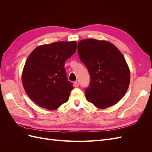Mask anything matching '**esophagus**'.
Returning a JSON list of instances; mask_svg holds the SVG:
<instances>
[{
  "label": "esophagus",
  "instance_id": "esophagus-1",
  "mask_svg": "<svg viewBox=\"0 0 152 152\" xmlns=\"http://www.w3.org/2000/svg\"><path fill=\"white\" fill-rule=\"evenodd\" d=\"M79 82H78L77 81H75L74 82V84H73V86H74L75 87H77L78 86H79Z\"/></svg>",
  "mask_w": 152,
  "mask_h": 152
}]
</instances>
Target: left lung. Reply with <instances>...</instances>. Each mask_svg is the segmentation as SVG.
Listing matches in <instances>:
<instances>
[{
    "instance_id": "1",
    "label": "left lung",
    "mask_w": 152,
    "mask_h": 152,
    "mask_svg": "<svg viewBox=\"0 0 152 152\" xmlns=\"http://www.w3.org/2000/svg\"><path fill=\"white\" fill-rule=\"evenodd\" d=\"M78 54L89 71L91 82L85 89L87 102L104 109L118 102L130 83V70L118 48L108 41L80 40Z\"/></svg>"
}]
</instances>
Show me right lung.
<instances>
[{
	"label": "right lung",
	"mask_w": 152,
	"mask_h": 152,
	"mask_svg": "<svg viewBox=\"0 0 152 152\" xmlns=\"http://www.w3.org/2000/svg\"><path fill=\"white\" fill-rule=\"evenodd\" d=\"M76 49V41H61L39 45L28 56L22 83L29 98L39 107L56 110L68 100L73 84L67 79L65 63Z\"/></svg>",
	"instance_id": "right-lung-1"
}]
</instances>
